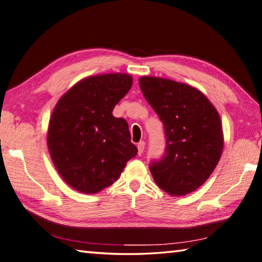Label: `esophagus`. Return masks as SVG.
<instances>
[{"mask_svg": "<svg viewBox=\"0 0 262 262\" xmlns=\"http://www.w3.org/2000/svg\"><path fill=\"white\" fill-rule=\"evenodd\" d=\"M144 146H145V142L144 141L139 142V144H137V150H139V155H141L142 152H143Z\"/></svg>", "mask_w": 262, "mask_h": 262, "instance_id": "esophagus-1", "label": "esophagus"}]
</instances>
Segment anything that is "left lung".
Masks as SVG:
<instances>
[{
    "label": "left lung",
    "instance_id": "8db88e82",
    "mask_svg": "<svg viewBox=\"0 0 262 262\" xmlns=\"http://www.w3.org/2000/svg\"><path fill=\"white\" fill-rule=\"evenodd\" d=\"M147 103L163 121L166 152L152 161L156 184L170 196H184L206 182L223 150L220 116L201 90L174 80L144 75L139 80Z\"/></svg>",
    "mask_w": 262,
    "mask_h": 262
}]
</instances>
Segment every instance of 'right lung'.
I'll use <instances>...</instances> for the list:
<instances>
[{
    "label": "right lung",
    "instance_id": "right-lung-1",
    "mask_svg": "<svg viewBox=\"0 0 262 262\" xmlns=\"http://www.w3.org/2000/svg\"><path fill=\"white\" fill-rule=\"evenodd\" d=\"M132 75L87 77L57 102L49 120L47 144L57 172L71 188L94 194L120 177L137 155L128 123L112 111L129 92Z\"/></svg>",
    "mask_w": 262,
    "mask_h": 262
}]
</instances>
